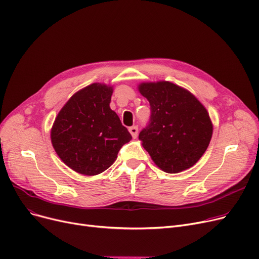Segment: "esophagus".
Here are the masks:
<instances>
[{"label":"esophagus","instance_id":"1","mask_svg":"<svg viewBox=\"0 0 259 259\" xmlns=\"http://www.w3.org/2000/svg\"><path fill=\"white\" fill-rule=\"evenodd\" d=\"M129 132H130V134L132 136V138H133V139H136V138L138 137L139 129H138V127H137V126H132V127H130V128H129Z\"/></svg>","mask_w":259,"mask_h":259}]
</instances>
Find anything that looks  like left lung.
<instances>
[{"mask_svg":"<svg viewBox=\"0 0 259 259\" xmlns=\"http://www.w3.org/2000/svg\"><path fill=\"white\" fill-rule=\"evenodd\" d=\"M138 89L151 109L149 126L139 140L154 164L168 174L194 166L212 136L205 107L188 90L169 81L141 82Z\"/></svg>","mask_w":259,"mask_h":259,"instance_id":"obj_1","label":"left lung"}]
</instances>
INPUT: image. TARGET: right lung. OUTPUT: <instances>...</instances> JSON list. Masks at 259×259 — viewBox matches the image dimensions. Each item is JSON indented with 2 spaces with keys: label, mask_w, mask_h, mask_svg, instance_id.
Wrapping results in <instances>:
<instances>
[{
  "label": "right lung",
  "mask_w": 259,
  "mask_h": 259,
  "mask_svg": "<svg viewBox=\"0 0 259 259\" xmlns=\"http://www.w3.org/2000/svg\"><path fill=\"white\" fill-rule=\"evenodd\" d=\"M113 87L95 82L76 92L59 111L51 130L52 145L74 171L102 174L132 139L110 108Z\"/></svg>",
  "instance_id": "right-lung-1"
}]
</instances>
